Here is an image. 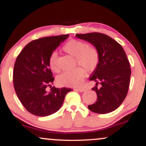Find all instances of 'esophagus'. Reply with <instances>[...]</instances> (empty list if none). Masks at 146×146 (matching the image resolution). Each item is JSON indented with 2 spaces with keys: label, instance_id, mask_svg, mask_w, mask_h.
<instances>
[{
  "label": "esophagus",
  "instance_id": "obj_1",
  "mask_svg": "<svg viewBox=\"0 0 146 146\" xmlns=\"http://www.w3.org/2000/svg\"><path fill=\"white\" fill-rule=\"evenodd\" d=\"M76 89L79 90L80 92H84V91H85V90H86L84 88H77Z\"/></svg>",
  "mask_w": 146,
  "mask_h": 146
}]
</instances>
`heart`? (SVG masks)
I'll list each match as a JSON object with an SVG mask.
<instances>
[{
    "label": "heart",
    "instance_id": "b5f03b06",
    "mask_svg": "<svg viewBox=\"0 0 146 146\" xmlns=\"http://www.w3.org/2000/svg\"><path fill=\"white\" fill-rule=\"evenodd\" d=\"M62 49L75 58V64L81 65L88 71H95L98 66L100 56L98 49L94 46L78 40H71L63 46ZM48 64L52 71L59 72L60 68L57 64V53L53 52L48 59ZM78 66L71 71H65L57 78L60 86H75L80 84L86 74V70Z\"/></svg>",
    "mask_w": 146,
    "mask_h": 146
}]
</instances>
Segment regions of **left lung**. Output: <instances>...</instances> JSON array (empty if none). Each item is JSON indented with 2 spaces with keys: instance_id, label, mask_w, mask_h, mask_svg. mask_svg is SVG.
I'll use <instances>...</instances> for the list:
<instances>
[{
  "instance_id": "1",
  "label": "left lung",
  "mask_w": 146,
  "mask_h": 146,
  "mask_svg": "<svg viewBox=\"0 0 146 146\" xmlns=\"http://www.w3.org/2000/svg\"><path fill=\"white\" fill-rule=\"evenodd\" d=\"M75 36L91 43L100 53L98 66L89 78L96 82L92 90L96 92L98 100L88 105V109L99 114L116 110L125 100L130 84L131 68L125 52L121 44L104 33H88Z\"/></svg>"
}]
</instances>
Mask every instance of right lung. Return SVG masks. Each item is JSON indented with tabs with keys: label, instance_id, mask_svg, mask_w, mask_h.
Masks as SVG:
<instances>
[{
	"label": "right lung",
	"instance_id": "1",
	"mask_svg": "<svg viewBox=\"0 0 146 146\" xmlns=\"http://www.w3.org/2000/svg\"><path fill=\"white\" fill-rule=\"evenodd\" d=\"M69 35L41 38L30 42L15 62L13 82L18 99L30 113L39 117L51 115L62 105L65 96L73 90L53 86L54 78L49 68L51 54Z\"/></svg>",
	"mask_w": 146,
	"mask_h": 146
}]
</instances>
